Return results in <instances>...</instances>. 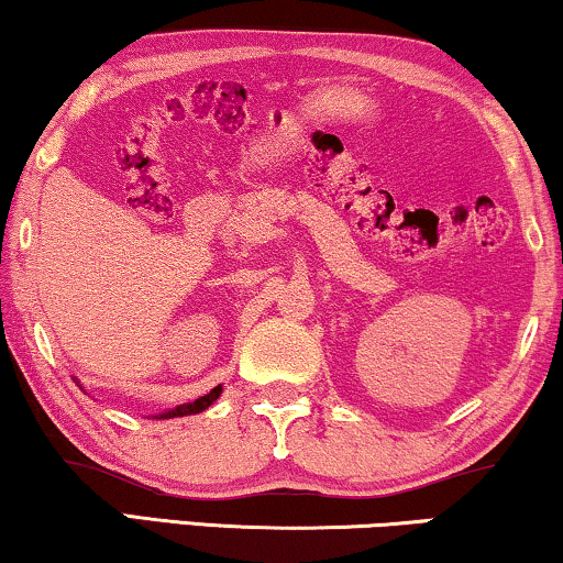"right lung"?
<instances>
[{
	"label": "right lung",
	"mask_w": 563,
	"mask_h": 563,
	"mask_svg": "<svg viewBox=\"0 0 563 563\" xmlns=\"http://www.w3.org/2000/svg\"><path fill=\"white\" fill-rule=\"evenodd\" d=\"M220 391H222V387H214V389L210 391V395L199 397V399H195V402H189V405H179V407H176V410L161 415V418H184V415H197V412H205L207 407H210V405L214 402V399L220 397Z\"/></svg>",
	"instance_id": "add662e5"
}]
</instances>
